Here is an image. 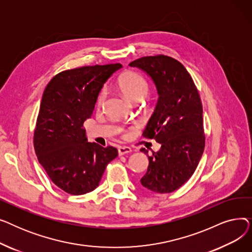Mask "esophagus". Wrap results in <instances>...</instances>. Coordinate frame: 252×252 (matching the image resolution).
<instances>
[{
    "label": "esophagus",
    "instance_id": "obj_1",
    "mask_svg": "<svg viewBox=\"0 0 252 252\" xmlns=\"http://www.w3.org/2000/svg\"><path fill=\"white\" fill-rule=\"evenodd\" d=\"M131 152V149L127 146H122L118 148V154L119 155H125V154H127V153H130Z\"/></svg>",
    "mask_w": 252,
    "mask_h": 252
}]
</instances>
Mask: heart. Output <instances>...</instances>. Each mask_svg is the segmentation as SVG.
<instances>
[{"mask_svg":"<svg viewBox=\"0 0 252 252\" xmlns=\"http://www.w3.org/2000/svg\"><path fill=\"white\" fill-rule=\"evenodd\" d=\"M117 85L124 94L133 102L142 101L149 91V84L147 79L136 71H126L123 73L117 79ZM104 100L105 94L102 92L98 95L96 100L97 107H101ZM125 136H127V134Z\"/></svg>","mask_w":252,"mask_h":252,"instance_id":"1","label":"heart"}]
</instances>
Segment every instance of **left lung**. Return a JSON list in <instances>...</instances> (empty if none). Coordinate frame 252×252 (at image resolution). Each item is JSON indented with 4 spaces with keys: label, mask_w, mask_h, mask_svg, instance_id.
I'll list each match as a JSON object with an SVG mask.
<instances>
[{
    "label": "left lung",
    "mask_w": 252,
    "mask_h": 252,
    "mask_svg": "<svg viewBox=\"0 0 252 252\" xmlns=\"http://www.w3.org/2000/svg\"><path fill=\"white\" fill-rule=\"evenodd\" d=\"M151 76L159 95L143 137L161 144L148 155L147 173L141 179L154 193L178 190L194 174L204 146L202 104L199 93L185 66L165 55L146 56L129 63Z\"/></svg>",
    "instance_id": "obj_1"
}]
</instances>
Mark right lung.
<instances>
[{
  "mask_svg": "<svg viewBox=\"0 0 252 252\" xmlns=\"http://www.w3.org/2000/svg\"><path fill=\"white\" fill-rule=\"evenodd\" d=\"M119 68L121 63L64 70L44 91L33 146L50 180L66 193L95 190L106 166L118 155L115 147L88 142L84 123L91 117L104 83Z\"/></svg>",
  "mask_w": 252,
  "mask_h": 252,
  "instance_id": "add662e5",
  "label": "right lung"
}]
</instances>
